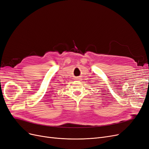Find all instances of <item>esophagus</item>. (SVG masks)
I'll list each match as a JSON object with an SVG mask.
<instances>
[{"mask_svg": "<svg viewBox=\"0 0 149 149\" xmlns=\"http://www.w3.org/2000/svg\"><path fill=\"white\" fill-rule=\"evenodd\" d=\"M75 79H76V80H79V79H80L79 77H77Z\"/></svg>", "mask_w": 149, "mask_h": 149, "instance_id": "obj_1", "label": "esophagus"}]
</instances>
